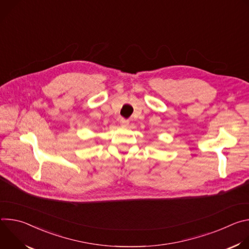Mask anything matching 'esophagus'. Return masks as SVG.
Masks as SVG:
<instances>
[{"instance_id":"obj_1","label":"esophagus","mask_w":249,"mask_h":249,"mask_svg":"<svg viewBox=\"0 0 249 249\" xmlns=\"http://www.w3.org/2000/svg\"><path fill=\"white\" fill-rule=\"evenodd\" d=\"M120 123H121V125H123V126H127V125L129 124V120H128V119H125V118H121V119H120Z\"/></svg>"}]
</instances>
